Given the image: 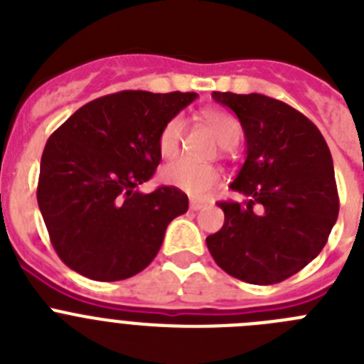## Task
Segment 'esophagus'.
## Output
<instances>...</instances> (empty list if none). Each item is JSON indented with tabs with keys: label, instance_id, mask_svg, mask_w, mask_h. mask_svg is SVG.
I'll return each mask as SVG.
<instances>
[{
	"label": "esophagus",
	"instance_id": "esophagus-1",
	"mask_svg": "<svg viewBox=\"0 0 364 364\" xmlns=\"http://www.w3.org/2000/svg\"><path fill=\"white\" fill-rule=\"evenodd\" d=\"M202 208H204V205H202L200 202H197V200H191V202H189V210L198 211V210H202Z\"/></svg>",
	"mask_w": 364,
	"mask_h": 364
}]
</instances>
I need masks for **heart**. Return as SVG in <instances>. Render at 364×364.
<instances>
[{
  "label": "heart",
  "mask_w": 364,
  "mask_h": 364,
  "mask_svg": "<svg viewBox=\"0 0 364 364\" xmlns=\"http://www.w3.org/2000/svg\"><path fill=\"white\" fill-rule=\"evenodd\" d=\"M204 122L222 147H233L239 142L242 127H240V122L230 112H205ZM182 136H184V120L180 117H173L164 125L159 136V149L164 159H175L182 146ZM162 180L167 186L184 191L189 197L204 198L211 189L218 186L220 173L211 166L182 159L164 167Z\"/></svg>",
  "instance_id": "heart-1"
}]
</instances>
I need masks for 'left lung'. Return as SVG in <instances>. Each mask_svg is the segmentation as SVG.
<instances>
[{
  "label": "left lung",
  "instance_id": "left-lung-1",
  "mask_svg": "<svg viewBox=\"0 0 364 364\" xmlns=\"http://www.w3.org/2000/svg\"><path fill=\"white\" fill-rule=\"evenodd\" d=\"M237 114L246 160L230 186L247 198L218 202L224 226L205 239L231 277L268 286L319 255L339 215L332 154L302 112L264 95L213 92Z\"/></svg>",
  "mask_w": 364,
  "mask_h": 364
}]
</instances>
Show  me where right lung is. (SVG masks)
Instances as JSON below:
<instances>
[{"label": "right lung", "mask_w": 364, "mask_h": 364, "mask_svg": "<svg viewBox=\"0 0 364 364\" xmlns=\"http://www.w3.org/2000/svg\"><path fill=\"white\" fill-rule=\"evenodd\" d=\"M197 92L122 91L96 98L45 144L38 205L58 257L92 281L129 279L151 264L188 195L140 184L162 160L159 136Z\"/></svg>", "instance_id": "1"}]
</instances>
